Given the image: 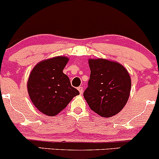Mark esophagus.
<instances>
[{"label": "esophagus", "mask_w": 159, "mask_h": 159, "mask_svg": "<svg viewBox=\"0 0 159 159\" xmlns=\"http://www.w3.org/2000/svg\"><path fill=\"white\" fill-rule=\"evenodd\" d=\"M78 91H79L80 94H82V93H83V92H84V89H83V87H78Z\"/></svg>", "instance_id": "esophagus-1"}]
</instances>
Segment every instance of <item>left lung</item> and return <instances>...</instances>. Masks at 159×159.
I'll use <instances>...</instances> for the list:
<instances>
[{"label": "left lung", "instance_id": "1", "mask_svg": "<svg viewBox=\"0 0 159 159\" xmlns=\"http://www.w3.org/2000/svg\"><path fill=\"white\" fill-rule=\"evenodd\" d=\"M88 87L84 97L90 109L102 117L117 114L130 96L132 80L120 63L103 58L89 59Z\"/></svg>", "mask_w": 159, "mask_h": 159}]
</instances>
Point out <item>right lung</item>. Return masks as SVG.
Returning <instances> with one entry per match:
<instances>
[{"mask_svg": "<svg viewBox=\"0 0 159 159\" xmlns=\"http://www.w3.org/2000/svg\"><path fill=\"white\" fill-rule=\"evenodd\" d=\"M67 57L57 56L39 62L30 72L27 91L34 106L49 116L57 115L79 94L63 72Z\"/></svg>", "mask_w": 159, "mask_h": 159, "instance_id": "right-lung-1", "label": "right lung"}]
</instances>
